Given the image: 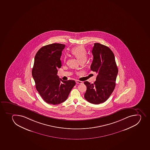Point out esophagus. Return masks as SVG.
I'll return each mask as SVG.
<instances>
[{
	"instance_id": "34e87169",
	"label": "esophagus",
	"mask_w": 150,
	"mask_h": 150,
	"mask_svg": "<svg viewBox=\"0 0 150 150\" xmlns=\"http://www.w3.org/2000/svg\"><path fill=\"white\" fill-rule=\"evenodd\" d=\"M76 83H78V84H81V83H83V81L76 80Z\"/></svg>"
}]
</instances>
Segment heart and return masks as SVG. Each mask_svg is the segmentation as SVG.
<instances>
[{"instance_id":"heart-1","label":"heart","mask_w":150,"mask_h":150,"mask_svg":"<svg viewBox=\"0 0 150 150\" xmlns=\"http://www.w3.org/2000/svg\"><path fill=\"white\" fill-rule=\"evenodd\" d=\"M72 54L75 56L76 58L80 61L81 62L86 61L87 58V51L83 46H80L78 47H74L72 49ZM67 57H64V61H66Z\"/></svg>"}]
</instances>
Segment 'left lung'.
I'll list each match as a JSON object with an SVG mask.
<instances>
[{
    "label": "left lung",
    "instance_id": "obj_1",
    "mask_svg": "<svg viewBox=\"0 0 150 150\" xmlns=\"http://www.w3.org/2000/svg\"><path fill=\"white\" fill-rule=\"evenodd\" d=\"M92 53L93 60L90 69L98 75L94 83L84 81L87 87L84 98L90 103L98 104L105 102L114 90L118 69L114 54L107 46L95 43Z\"/></svg>",
    "mask_w": 150,
    "mask_h": 150
}]
</instances>
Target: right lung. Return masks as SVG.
<instances>
[{"mask_svg":"<svg viewBox=\"0 0 150 150\" xmlns=\"http://www.w3.org/2000/svg\"><path fill=\"white\" fill-rule=\"evenodd\" d=\"M65 45L54 43L42 47L34 58L32 75L41 97L49 104L64 102L76 84L74 80L63 81L57 75Z\"/></svg>","mask_w":150,"mask_h":150,"instance_id":"1","label":"right lung"}]
</instances>
